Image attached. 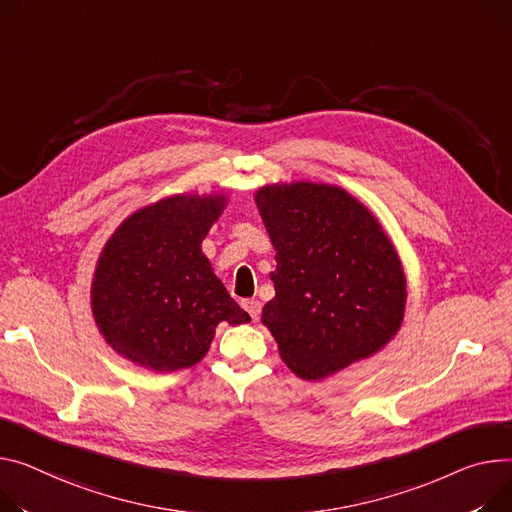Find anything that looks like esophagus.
Returning a JSON list of instances; mask_svg holds the SVG:
<instances>
[{
	"label": "esophagus",
	"mask_w": 512,
	"mask_h": 512,
	"mask_svg": "<svg viewBox=\"0 0 512 512\" xmlns=\"http://www.w3.org/2000/svg\"><path fill=\"white\" fill-rule=\"evenodd\" d=\"M243 306H245V311L251 315L253 321H257L261 317V302L259 300H245Z\"/></svg>",
	"instance_id": "1"
}]
</instances>
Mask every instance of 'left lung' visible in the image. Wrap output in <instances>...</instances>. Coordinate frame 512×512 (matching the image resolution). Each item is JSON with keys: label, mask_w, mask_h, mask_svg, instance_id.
<instances>
[{"label": "left lung", "mask_w": 512, "mask_h": 512, "mask_svg": "<svg viewBox=\"0 0 512 512\" xmlns=\"http://www.w3.org/2000/svg\"><path fill=\"white\" fill-rule=\"evenodd\" d=\"M255 201L278 263L261 321L282 360L317 381L381 350L401 325L405 278L379 222L329 185H271Z\"/></svg>", "instance_id": "8db88e82"}]
</instances>
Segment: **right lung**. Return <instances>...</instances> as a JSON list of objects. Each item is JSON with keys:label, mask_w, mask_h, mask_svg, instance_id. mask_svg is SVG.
<instances>
[{"label": "right lung", "mask_w": 512, "mask_h": 512, "mask_svg": "<svg viewBox=\"0 0 512 512\" xmlns=\"http://www.w3.org/2000/svg\"><path fill=\"white\" fill-rule=\"evenodd\" d=\"M222 206V197L162 199L129 216L102 251L94 319L131 362L152 370L193 366L208 354L220 321H251L201 253Z\"/></svg>", "instance_id": "right-lung-1"}]
</instances>
